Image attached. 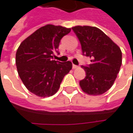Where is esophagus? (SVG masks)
Masks as SVG:
<instances>
[{
  "mask_svg": "<svg viewBox=\"0 0 133 133\" xmlns=\"http://www.w3.org/2000/svg\"><path fill=\"white\" fill-rule=\"evenodd\" d=\"M78 65H72V68L73 69H76V68H78Z\"/></svg>",
  "mask_w": 133,
  "mask_h": 133,
  "instance_id": "34e87169",
  "label": "esophagus"
}]
</instances>
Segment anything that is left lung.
Wrapping results in <instances>:
<instances>
[{"mask_svg": "<svg viewBox=\"0 0 133 133\" xmlns=\"http://www.w3.org/2000/svg\"><path fill=\"white\" fill-rule=\"evenodd\" d=\"M80 41L83 53L90 58L88 67L82 66L86 76L80 81L84 92L102 95L114 83L122 65V52L102 30L88 25L72 28Z\"/></svg>", "mask_w": 133, "mask_h": 133, "instance_id": "left-lung-1", "label": "left lung"}]
</instances>
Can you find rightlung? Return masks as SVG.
<instances>
[{"label": "right lung", "instance_id": "add662e5", "mask_svg": "<svg viewBox=\"0 0 133 133\" xmlns=\"http://www.w3.org/2000/svg\"><path fill=\"white\" fill-rule=\"evenodd\" d=\"M71 28L48 24L22 42L17 50L16 64L22 82L38 97H50L58 92L64 76L72 69V63L52 60L61 38Z\"/></svg>", "mask_w": 133, "mask_h": 133}]
</instances>
